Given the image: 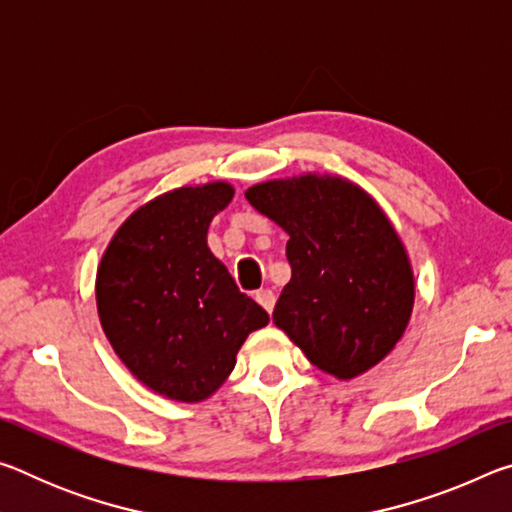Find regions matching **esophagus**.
Masks as SVG:
<instances>
[{
  "label": "esophagus",
  "instance_id": "obj_1",
  "mask_svg": "<svg viewBox=\"0 0 512 512\" xmlns=\"http://www.w3.org/2000/svg\"><path fill=\"white\" fill-rule=\"evenodd\" d=\"M255 300L259 302V305H262L268 314H271L273 311V307H275V293L271 291V289H262V291H257L255 293Z\"/></svg>",
  "mask_w": 512,
  "mask_h": 512
}]
</instances>
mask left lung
Listing matches in <instances>:
<instances>
[{
	"label": "left lung",
	"mask_w": 512,
	"mask_h": 512,
	"mask_svg": "<svg viewBox=\"0 0 512 512\" xmlns=\"http://www.w3.org/2000/svg\"><path fill=\"white\" fill-rule=\"evenodd\" d=\"M246 198L289 235L291 280L273 323L339 379L384 359L409 325L415 282L381 207L350 180L316 173L259 183Z\"/></svg>",
	"instance_id": "obj_1"
}]
</instances>
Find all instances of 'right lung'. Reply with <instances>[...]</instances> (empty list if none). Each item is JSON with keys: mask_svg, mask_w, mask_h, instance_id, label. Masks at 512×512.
<instances>
[{"mask_svg": "<svg viewBox=\"0 0 512 512\" xmlns=\"http://www.w3.org/2000/svg\"><path fill=\"white\" fill-rule=\"evenodd\" d=\"M228 183L180 187L133 212L97 271V309L126 368L169 400L201 402L235 368L268 314L241 293L207 248V228L232 201Z\"/></svg>", "mask_w": 512, "mask_h": 512, "instance_id": "1", "label": "right lung"}]
</instances>
